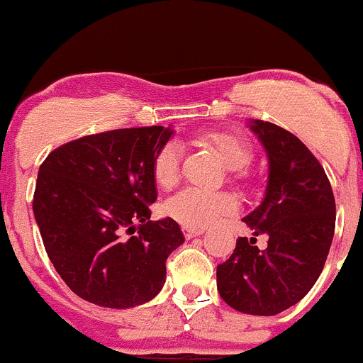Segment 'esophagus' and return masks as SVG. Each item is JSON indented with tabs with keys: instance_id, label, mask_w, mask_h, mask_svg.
Listing matches in <instances>:
<instances>
[{
	"instance_id": "esophagus-1",
	"label": "esophagus",
	"mask_w": 363,
	"mask_h": 363,
	"mask_svg": "<svg viewBox=\"0 0 363 363\" xmlns=\"http://www.w3.org/2000/svg\"><path fill=\"white\" fill-rule=\"evenodd\" d=\"M206 228L203 227H182V232H184L186 238H196V235H202Z\"/></svg>"
}]
</instances>
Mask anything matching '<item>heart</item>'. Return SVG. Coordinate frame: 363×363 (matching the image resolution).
Here are the masks:
<instances>
[{
	"label": "heart",
	"mask_w": 363,
	"mask_h": 363,
	"mask_svg": "<svg viewBox=\"0 0 363 363\" xmlns=\"http://www.w3.org/2000/svg\"><path fill=\"white\" fill-rule=\"evenodd\" d=\"M202 145L209 147L221 163L228 168V175L235 182H248L250 174L246 164L252 160V147L230 131H203L196 136ZM152 177L163 189H172L181 179V147L175 142L167 143L157 150L152 161ZM235 209L234 196L228 193H206L196 189H184L164 203V213L184 227H206L221 214Z\"/></svg>",
	"instance_id": "b5f03b06"
}]
</instances>
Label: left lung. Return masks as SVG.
Listing matches in <instances>:
<instances>
[{
    "label": "left lung",
    "mask_w": 363,
    "mask_h": 363,
    "mask_svg": "<svg viewBox=\"0 0 363 363\" xmlns=\"http://www.w3.org/2000/svg\"><path fill=\"white\" fill-rule=\"evenodd\" d=\"M250 129L266 149L267 184L257 209L242 218L255 238H239L232 255L216 267L218 293L245 314L275 315L296 305L325 267L333 232L335 199L314 154L293 133L264 121Z\"/></svg>",
    "instance_id": "left-lung-1"
}]
</instances>
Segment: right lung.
I'll list each match as a JSON object with an SVG mask.
<instances>
[{
  "label": "right lung",
  "mask_w": 363,
  "mask_h": 363,
  "mask_svg": "<svg viewBox=\"0 0 363 363\" xmlns=\"http://www.w3.org/2000/svg\"><path fill=\"white\" fill-rule=\"evenodd\" d=\"M170 128L115 129L52 150L38 168L33 214L45 252L83 300L131 308L157 296L184 242L172 218L150 220L152 161Z\"/></svg>",
  "instance_id": "1"
}]
</instances>
